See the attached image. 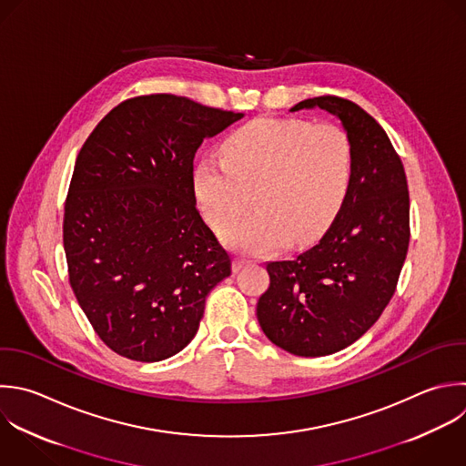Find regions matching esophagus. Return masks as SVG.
<instances>
[{"label": "esophagus", "mask_w": 466, "mask_h": 466, "mask_svg": "<svg viewBox=\"0 0 466 466\" xmlns=\"http://www.w3.org/2000/svg\"><path fill=\"white\" fill-rule=\"evenodd\" d=\"M251 264H253L251 258H248V257H237V258L233 260V271H240L242 268L251 266Z\"/></svg>", "instance_id": "1"}]
</instances>
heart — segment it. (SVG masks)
<instances>
[{"instance_id":"obj_1","label":"heart","mask_w":466,"mask_h":466,"mask_svg":"<svg viewBox=\"0 0 466 466\" xmlns=\"http://www.w3.org/2000/svg\"><path fill=\"white\" fill-rule=\"evenodd\" d=\"M353 180L350 137L333 124L260 116L231 133L222 160L202 158L193 191L204 218L224 229L249 206L257 213L224 231L242 251L264 255L319 240L344 208Z\"/></svg>"}]
</instances>
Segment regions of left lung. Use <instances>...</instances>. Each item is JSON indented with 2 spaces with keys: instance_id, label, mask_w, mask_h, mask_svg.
Here are the masks:
<instances>
[{
  "instance_id": "1",
  "label": "left lung",
  "mask_w": 466,
  "mask_h": 466,
  "mask_svg": "<svg viewBox=\"0 0 466 466\" xmlns=\"http://www.w3.org/2000/svg\"><path fill=\"white\" fill-rule=\"evenodd\" d=\"M340 118L353 147L348 200L319 244L266 266L257 302L266 337L299 357L335 353L362 337L395 293L410 242V195L388 135L360 106L333 95L299 102Z\"/></svg>"
}]
</instances>
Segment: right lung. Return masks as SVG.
<instances>
[{
	"label": "right lung",
	"mask_w": 466,
	"mask_h": 466,
	"mask_svg": "<svg viewBox=\"0 0 466 466\" xmlns=\"http://www.w3.org/2000/svg\"><path fill=\"white\" fill-rule=\"evenodd\" d=\"M242 113L157 93L107 113L82 146L64 209L69 282L118 355L164 360L198 331L231 258L197 209L193 158Z\"/></svg>",
	"instance_id": "obj_1"
}]
</instances>
